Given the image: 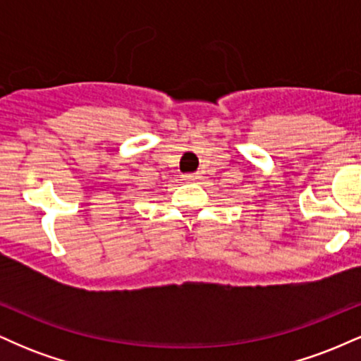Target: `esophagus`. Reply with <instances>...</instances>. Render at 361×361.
Masks as SVG:
<instances>
[{
	"label": "esophagus",
	"mask_w": 361,
	"mask_h": 361,
	"mask_svg": "<svg viewBox=\"0 0 361 361\" xmlns=\"http://www.w3.org/2000/svg\"><path fill=\"white\" fill-rule=\"evenodd\" d=\"M183 178L186 181H197L200 180V175L198 173H188V175H183Z\"/></svg>",
	"instance_id": "obj_1"
}]
</instances>
